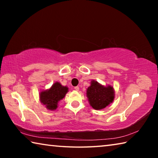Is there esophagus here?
Here are the masks:
<instances>
[{
    "mask_svg": "<svg viewBox=\"0 0 158 158\" xmlns=\"http://www.w3.org/2000/svg\"><path fill=\"white\" fill-rule=\"evenodd\" d=\"M74 90H77V91H78V90H79V86H75V87H74Z\"/></svg>",
    "mask_w": 158,
    "mask_h": 158,
    "instance_id": "34e87169",
    "label": "esophagus"
}]
</instances>
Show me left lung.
Wrapping results in <instances>:
<instances>
[{
  "label": "left lung",
  "mask_w": 158,
  "mask_h": 158,
  "mask_svg": "<svg viewBox=\"0 0 158 158\" xmlns=\"http://www.w3.org/2000/svg\"><path fill=\"white\" fill-rule=\"evenodd\" d=\"M86 95L90 106L93 109L100 110L105 108L113 102L114 90L110 85L105 87L97 81H92L90 86L88 88Z\"/></svg>",
  "instance_id": "obj_1"
}]
</instances>
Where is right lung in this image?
<instances>
[{"mask_svg":"<svg viewBox=\"0 0 158 158\" xmlns=\"http://www.w3.org/2000/svg\"><path fill=\"white\" fill-rule=\"evenodd\" d=\"M68 91V87L56 82L50 89L41 92L40 95V102L49 110H55L58 107V102L65 97Z\"/></svg>","mask_w":158,"mask_h":158,"instance_id":"1","label":"right lung"}]
</instances>
